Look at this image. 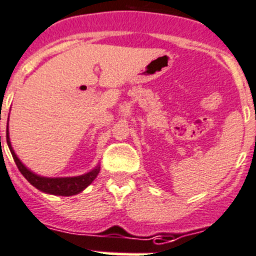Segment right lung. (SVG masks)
<instances>
[{"label":"right lung","mask_w":256,"mask_h":256,"mask_svg":"<svg viewBox=\"0 0 256 256\" xmlns=\"http://www.w3.org/2000/svg\"><path fill=\"white\" fill-rule=\"evenodd\" d=\"M6 141H8V149L12 152L15 164L20 171V174L27 178L30 185H34L36 189L44 192V193L62 196H75V194H78L80 192L84 190L86 186H89L93 182V180L97 178V174H100V166H97L94 170H92V171L86 172L84 174H80V176H74V178H45V176H40V174H34L30 170H28L15 154L12 142H10V136H8V130H6Z\"/></svg>","instance_id":"right-lung-1"}]
</instances>
